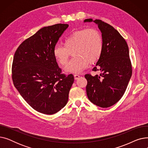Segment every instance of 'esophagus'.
<instances>
[{
  "mask_svg": "<svg viewBox=\"0 0 148 148\" xmlns=\"http://www.w3.org/2000/svg\"><path fill=\"white\" fill-rule=\"evenodd\" d=\"M74 79L75 80H77V79H79V77H80L79 75H78V74H75L74 75Z\"/></svg>",
  "mask_w": 148,
  "mask_h": 148,
  "instance_id": "obj_1",
  "label": "esophagus"
}]
</instances>
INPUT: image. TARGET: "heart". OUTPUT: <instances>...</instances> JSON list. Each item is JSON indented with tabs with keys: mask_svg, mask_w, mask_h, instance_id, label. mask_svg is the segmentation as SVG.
<instances>
[{
	"mask_svg": "<svg viewBox=\"0 0 148 148\" xmlns=\"http://www.w3.org/2000/svg\"><path fill=\"white\" fill-rule=\"evenodd\" d=\"M64 46L57 44L53 49V55L59 64H66L73 53L74 56L65 68V71L79 73L89 64H94L101 56L103 50V38L98 30L84 28L75 30L64 41Z\"/></svg>",
	"mask_w": 148,
	"mask_h": 148,
	"instance_id": "obj_1",
	"label": "heart"
}]
</instances>
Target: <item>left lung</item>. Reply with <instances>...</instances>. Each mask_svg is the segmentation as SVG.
<instances>
[{"instance_id": "left-lung-1", "label": "left lung", "mask_w": 148, "mask_h": 148, "mask_svg": "<svg viewBox=\"0 0 148 148\" xmlns=\"http://www.w3.org/2000/svg\"><path fill=\"white\" fill-rule=\"evenodd\" d=\"M92 18L84 22L92 21ZM102 33L103 50L92 71L100 72L92 76L85 74L86 94L90 101L103 108L112 106L121 99L132 75V65L128 44L118 31L101 20L93 21Z\"/></svg>"}]
</instances>
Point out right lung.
I'll use <instances>...</instances> for the list:
<instances>
[{"label": "right lung", "instance_id": "add662e5", "mask_svg": "<svg viewBox=\"0 0 148 148\" xmlns=\"http://www.w3.org/2000/svg\"><path fill=\"white\" fill-rule=\"evenodd\" d=\"M68 26L56 24L40 29L14 54V86L30 106L43 114H54L65 106L74 83V75L62 73L53 55L54 46Z\"/></svg>", "mask_w": 148, "mask_h": 148}]
</instances>
